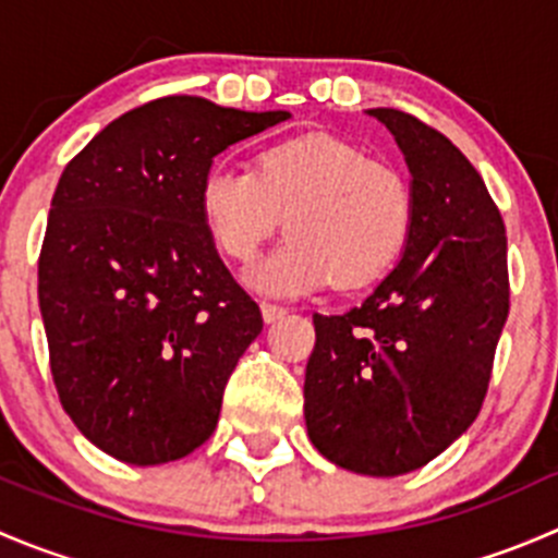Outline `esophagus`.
I'll return each instance as SVG.
<instances>
[{"label":"esophagus","instance_id":"1","mask_svg":"<svg viewBox=\"0 0 558 558\" xmlns=\"http://www.w3.org/2000/svg\"><path fill=\"white\" fill-rule=\"evenodd\" d=\"M283 315H286V307L272 305V302H262V318H264V324H272V320L283 318Z\"/></svg>","mask_w":558,"mask_h":558}]
</instances>
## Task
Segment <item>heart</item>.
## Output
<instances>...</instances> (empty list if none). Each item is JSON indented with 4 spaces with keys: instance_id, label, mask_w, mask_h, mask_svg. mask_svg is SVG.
Here are the masks:
<instances>
[{
    "instance_id": "b5f03b06",
    "label": "heart",
    "mask_w": 558,
    "mask_h": 558,
    "mask_svg": "<svg viewBox=\"0 0 558 558\" xmlns=\"http://www.w3.org/2000/svg\"><path fill=\"white\" fill-rule=\"evenodd\" d=\"M196 202L210 243L234 264H251L286 218L289 240L247 272L272 296L373 286L399 262L415 221L404 172L326 132L264 145L253 172L210 167Z\"/></svg>"
}]
</instances>
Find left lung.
<instances>
[{"mask_svg": "<svg viewBox=\"0 0 558 558\" xmlns=\"http://www.w3.org/2000/svg\"><path fill=\"white\" fill-rule=\"evenodd\" d=\"M367 112L413 174V234L362 305L313 315L305 421L331 464L393 477L429 464L481 413L510 311L508 238L486 183L446 134L391 107Z\"/></svg>", "mask_w": 558, "mask_h": 558, "instance_id": "1", "label": "left lung"}]
</instances>
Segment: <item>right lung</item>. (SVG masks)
<instances>
[{
    "instance_id": "add662e5",
    "label": "right lung",
    "mask_w": 558,
    "mask_h": 558,
    "mask_svg": "<svg viewBox=\"0 0 558 558\" xmlns=\"http://www.w3.org/2000/svg\"><path fill=\"white\" fill-rule=\"evenodd\" d=\"M286 118L161 97L107 123L61 172L39 313L61 408L112 459L167 464L216 429L264 320L207 238L196 196L218 154Z\"/></svg>"
}]
</instances>
